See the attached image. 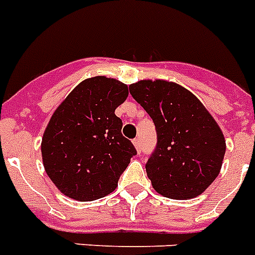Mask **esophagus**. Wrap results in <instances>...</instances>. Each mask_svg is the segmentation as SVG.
<instances>
[{"instance_id": "34e87169", "label": "esophagus", "mask_w": 255, "mask_h": 255, "mask_svg": "<svg viewBox=\"0 0 255 255\" xmlns=\"http://www.w3.org/2000/svg\"><path fill=\"white\" fill-rule=\"evenodd\" d=\"M132 142H133L134 147H136V150H137L138 153H140V151H141V141H140V138H134V140L132 141Z\"/></svg>"}]
</instances>
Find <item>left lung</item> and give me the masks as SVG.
Here are the masks:
<instances>
[{
	"label": "left lung",
	"mask_w": 255,
	"mask_h": 255,
	"mask_svg": "<svg viewBox=\"0 0 255 255\" xmlns=\"http://www.w3.org/2000/svg\"><path fill=\"white\" fill-rule=\"evenodd\" d=\"M129 93L153 119L157 146L146 174L158 193L174 200L200 196L219 175L226 140L193 93L166 80H141Z\"/></svg>",
	"instance_id": "left-lung-1"
}]
</instances>
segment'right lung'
<instances>
[{"label":"right lung","instance_id":"obj_1","mask_svg":"<svg viewBox=\"0 0 255 255\" xmlns=\"http://www.w3.org/2000/svg\"><path fill=\"white\" fill-rule=\"evenodd\" d=\"M127 97L126 84L95 76L81 81L51 115L42 136V162L65 196L85 202L115 190L137 154L115 115Z\"/></svg>","mask_w":255,"mask_h":255}]
</instances>
